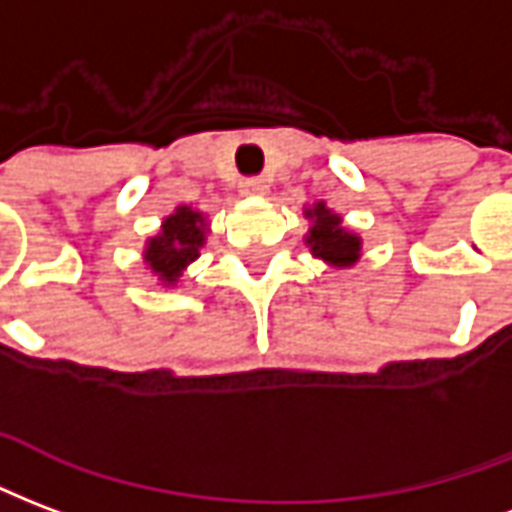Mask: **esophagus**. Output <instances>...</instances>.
<instances>
[{"label":"esophagus","instance_id":"esophagus-1","mask_svg":"<svg viewBox=\"0 0 512 512\" xmlns=\"http://www.w3.org/2000/svg\"><path fill=\"white\" fill-rule=\"evenodd\" d=\"M270 190V182L261 177H251V179H242L240 182V193L242 196H264Z\"/></svg>","mask_w":512,"mask_h":512}]
</instances>
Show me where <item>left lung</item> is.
I'll use <instances>...</instances> for the list:
<instances>
[{
	"instance_id": "obj_1",
	"label": "left lung",
	"mask_w": 512,
	"mask_h": 512,
	"mask_svg": "<svg viewBox=\"0 0 512 512\" xmlns=\"http://www.w3.org/2000/svg\"><path fill=\"white\" fill-rule=\"evenodd\" d=\"M302 215L311 220L305 245L313 259L324 261L327 267L346 270L354 267L363 256V237L357 231L346 229L338 212L327 207V201H313V207H305Z\"/></svg>"
}]
</instances>
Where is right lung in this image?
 <instances>
[{
    "label": "right lung",
    "instance_id": "obj_1",
    "mask_svg": "<svg viewBox=\"0 0 512 512\" xmlns=\"http://www.w3.org/2000/svg\"><path fill=\"white\" fill-rule=\"evenodd\" d=\"M210 220L196 207L179 204L177 210L163 218L158 234H152L144 242V264L149 275L163 286L174 289L193 261L201 256V248L207 245Z\"/></svg>",
    "mask_w": 512,
    "mask_h": 512
}]
</instances>
